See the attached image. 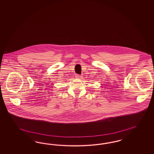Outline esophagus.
<instances>
[{
  "label": "esophagus",
  "instance_id": "obj_1",
  "mask_svg": "<svg viewBox=\"0 0 154 154\" xmlns=\"http://www.w3.org/2000/svg\"><path fill=\"white\" fill-rule=\"evenodd\" d=\"M75 77H76L77 79H80L81 77V76L80 75H79V74H76V75H75Z\"/></svg>",
  "mask_w": 154,
  "mask_h": 154
}]
</instances>
